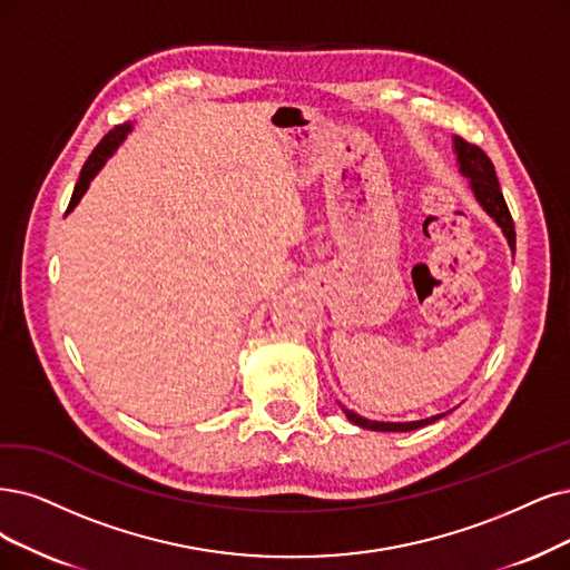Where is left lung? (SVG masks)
<instances>
[{
	"mask_svg": "<svg viewBox=\"0 0 570 570\" xmlns=\"http://www.w3.org/2000/svg\"><path fill=\"white\" fill-rule=\"evenodd\" d=\"M453 150H455L458 171L470 180V189H472L474 199L493 218V223L502 229L504 239H508L510 248L514 250V244H517L514 223H512V216H510V208H508V204H504V197L500 193V183L495 178V168H493L491 159L483 155V150H479L476 145H470L468 140H462L458 136L453 138ZM341 409L345 411L350 423L360 425L364 430H373V432H411V430H417V428L432 425V423H436L439 417H444L446 413H451V411L436 413V415L425 417V420H411V423H383V420H368L360 413H354L343 404H341Z\"/></svg>",
	"mask_w": 570,
	"mask_h": 570,
	"instance_id": "left-lung-1",
	"label": "left lung"
}]
</instances>
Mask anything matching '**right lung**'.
<instances>
[{"instance_id":"right-lung-1","label":"right lung","mask_w":570,"mask_h":570,"mask_svg":"<svg viewBox=\"0 0 570 570\" xmlns=\"http://www.w3.org/2000/svg\"><path fill=\"white\" fill-rule=\"evenodd\" d=\"M131 129H134L131 121H129V124H121V126H115V129L96 145V150L89 155L87 164L81 166V174H79V180H77V185H75V193H72L70 206H68V214L79 204V199L83 197V193H87V189H89L91 180L98 176V171L105 166V161H108V159L117 153V147L124 142L126 136H129Z\"/></svg>"}]
</instances>
